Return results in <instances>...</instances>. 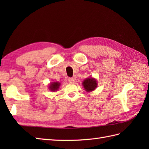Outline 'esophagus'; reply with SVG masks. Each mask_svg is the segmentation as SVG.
<instances>
[{
    "label": "esophagus",
    "instance_id": "34e87169",
    "mask_svg": "<svg viewBox=\"0 0 149 149\" xmlns=\"http://www.w3.org/2000/svg\"><path fill=\"white\" fill-rule=\"evenodd\" d=\"M68 83H71V84L74 83H75L74 79H73V78H69V79H68Z\"/></svg>",
    "mask_w": 149,
    "mask_h": 149
}]
</instances>
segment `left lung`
<instances>
[{
    "mask_svg": "<svg viewBox=\"0 0 149 149\" xmlns=\"http://www.w3.org/2000/svg\"><path fill=\"white\" fill-rule=\"evenodd\" d=\"M97 80L93 77L86 78L83 82V86L84 90L88 92L93 91L97 87Z\"/></svg>",
    "mask_w": 149,
    "mask_h": 149,
    "instance_id": "1",
    "label": "left lung"
}]
</instances>
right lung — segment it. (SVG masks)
<instances>
[{"label":"right lung","mask_w":149,"mask_h":149,"mask_svg":"<svg viewBox=\"0 0 149 149\" xmlns=\"http://www.w3.org/2000/svg\"><path fill=\"white\" fill-rule=\"evenodd\" d=\"M60 84L58 82H52V83H50L49 86V89L51 91H56L59 89L60 86Z\"/></svg>","instance_id":"obj_1"}]
</instances>
